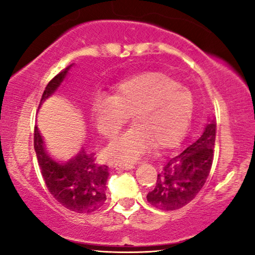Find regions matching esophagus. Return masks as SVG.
<instances>
[{
  "instance_id": "obj_1",
  "label": "esophagus",
  "mask_w": 255,
  "mask_h": 255,
  "mask_svg": "<svg viewBox=\"0 0 255 255\" xmlns=\"http://www.w3.org/2000/svg\"><path fill=\"white\" fill-rule=\"evenodd\" d=\"M134 168L133 165H130V166H116V169H122V170H128V169H132Z\"/></svg>"
}]
</instances>
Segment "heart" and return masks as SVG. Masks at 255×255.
Returning <instances> with one entry per match:
<instances>
[{
    "label": "heart",
    "mask_w": 255,
    "mask_h": 255,
    "mask_svg": "<svg viewBox=\"0 0 255 255\" xmlns=\"http://www.w3.org/2000/svg\"><path fill=\"white\" fill-rule=\"evenodd\" d=\"M193 96L170 76L149 72L116 86L115 95L97 93L92 118L104 137L116 134L133 115L135 125L103 148L107 161L130 166L158 147H173L186 134L193 115Z\"/></svg>",
    "instance_id": "heart-1"
}]
</instances>
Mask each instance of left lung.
<instances>
[{
  "label": "left lung",
  "instance_id": "left-lung-1",
  "mask_svg": "<svg viewBox=\"0 0 255 255\" xmlns=\"http://www.w3.org/2000/svg\"><path fill=\"white\" fill-rule=\"evenodd\" d=\"M216 123L211 121L197 140L167 160L156 184L147 194L148 203L172 211L190 203L203 188L214 161Z\"/></svg>",
  "mask_w": 255,
  "mask_h": 255
}]
</instances>
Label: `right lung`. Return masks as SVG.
<instances>
[{
  "mask_svg": "<svg viewBox=\"0 0 255 255\" xmlns=\"http://www.w3.org/2000/svg\"><path fill=\"white\" fill-rule=\"evenodd\" d=\"M72 65L54 76L45 88L39 107L59 88ZM34 151L46 187L62 207L78 214H90L107 200L108 166L95 162V153L81 148L69 160H57L47 154L43 137L34 127Z\"/></svg>",
  "mask_w": 255,
  "mask_h": 255,
  "instance_id": "add662e5",
  "label": "right lung"
}]
</instances>
